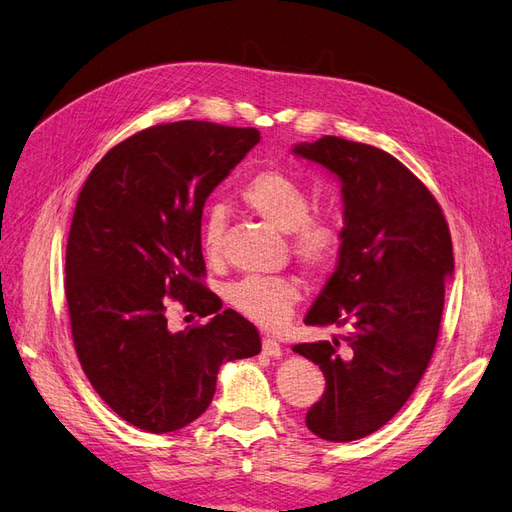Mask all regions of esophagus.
I'll use <instances>...</instances> for the list:
<instances>
[{
	"instance_id": "34e87169",
	"label": "esophagus",
	"mask_w": 512,
	"mask_h": 512,
	"mask_svg": "<svg viewBox=\"0 0 512 512\" xmlns=\"http://www.w3.org/2000/svg\"><path fill=\"white\" fill-rule=\"evenodd\" d=\"M262 352H265L267 356H271V359H280V356H282V346L277 344V339L265 337V339H262Z\"/></svg>"
}]
</instances>
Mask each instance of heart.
Returning a JSON list of instances; mask_svg holds the SVG:
<instances>
[{"label":"heart","mask_w":512,"mask_h":512,"mask_svg":"<svg viewBox=\"0 0 512 512\" xmlns=\"http://www.w3.org/2000/svg\"><path fill=\"white\" fill-rule=\"evenodd\" d=\"M239 196L262 222L288 232L290 252L305 269L318 273L331 265L342 245V230L333 215L312 213V198L297 179L282 170H260ZM224 230V211L211 209L203 226V252L211 262L224 254ZM299 299L301 282L294 275H252L228 290L230 305L265 329L282 327Z\"/></svg>","instance_id":"1"}]
</instances>
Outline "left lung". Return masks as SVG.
<instances>
[{
    "label": "left lung",
    "instance_id": "left-lung-1",
    "mask_svg": "<svg viewBox=\"0 0 512 512\" xmlns=\"http://www.w3.org/2000/svg\"><path fill=\"white\" fill-rule=\"evenodd\" d=\"M292 153L342 183L337 269L305 324L348 333L292 350L320 365L327 380L305 416L307 429L322 440L352 442L389 423L425 374L455 271L451 232L423 181L378 147L322 136ZM339 341L347 342L346 353L338 352Z\"/></svg>",
    "mask_w": 512,
    "mask_h": 512
}]
</instances>
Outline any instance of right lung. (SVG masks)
Here are the masks:
<instances>
[{
    "instance_id": "right-lung-1",
    "label": "right lung",
    "mask_w": 512,
    "mask_h": 512,
    "mask_svg": "<svg viewBox=\"0 0 512 512\" xmlns=\"http://www.w3.org/2000/svg\"><path fill=\"white\" fill-rule=\"evenodd\" d=\"M260 141L256 128L175 121L138 132L94 166L66 247V299L81 367L104 404L149 431L203 414L224 363L260 352L250 320L203 286L209 194ZM215 313L173 334L165 307Z\"/></svg>"
}]
</instances>
